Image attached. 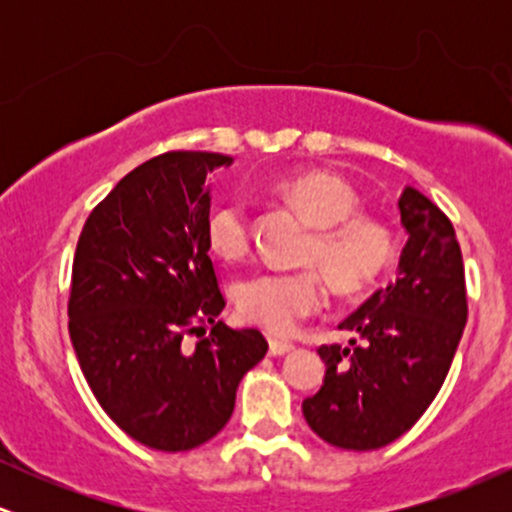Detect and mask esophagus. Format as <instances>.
I'll return each instance as SVG.
<instances>
[{
	"mask_svg": "<svg viewBox=\"0 0 512 512\" xmlns=\"http://www.w3.org/2000/svg\"><path fill=\"white\" fill-rule=\"evenodd\" d=\"M293 351L291 342H284V339H269V356H284Z\"/></svg>",
	"mask_w": 512,
	"mask_h": 512,
	"instance_id": "34e87169",
	"label": "esophagus"
}]
</instances>
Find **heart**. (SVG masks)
<instances>
[{"instance_id": "obj_1", "label": "heart", "mask_w": 512, "mask_h": 512, "mask_svg": "<svg viewBox=\"0 0 512 512\" xmlns=\"http://www.w3.org/2000/svg\"><path fill=\"white\" fill-rule=\"evenodd\" d=\"M276 192L315 226L305 262L317 264L342 293L368 289L390 267L397 236L385 219L358 211V192L342 175L308 170L276 185ZM207 245L226 262L250 252V209L240 195L226 197L209 211ZM238 313L272 332H289L303 317L325 305L327 286L320 269H262L240 279L233 289Z\"/></svg>"}]
</instances>
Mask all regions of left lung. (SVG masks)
I'll return each mask as SVG.
<instances>
[{
  "label": "left lung",
  "instance_id": "obj_1",
  "mask_svg": "<svg viewBox=\"0 0 512 512\" xmlns=\"http://www.w3.org/2000/svg\"><path fill=\"white\" fill-rule=\"evenodd\" d=\"M397 209L409 233L397 279L339 325L361 344L317 349L325 383L303 402L308 426L344 450L385 448L421 419L467 322L462 250L450 219L414 187H404Z\"/></svg>",
  "mask_w": 512,
  "mask_h": 512
}]
</instances>
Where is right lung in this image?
I'll return each instance as SVG.
<instances>
[{
    "label": "right lung",
    "mask_w": 512,
    "mask_h": 512,
    "mask_svg": "<svg viewBox=\"0 0 512 512\" xmlns=\"http://www.w3.org/2000/svg\"><path fill=\"white\" fill-rule=\"evenodd\" d=\"M231 163L209 151L151 158L88 214L76 243V358L105 414L146 448L182 452L214 438L231 419L243 375L267 354L260 330L216 320L226 301L204 226L211 175ZM185 333L203 338L195 350L184 346Z\"/></svg>",
    "instance_id": "add662e5"
}]
</instances>
